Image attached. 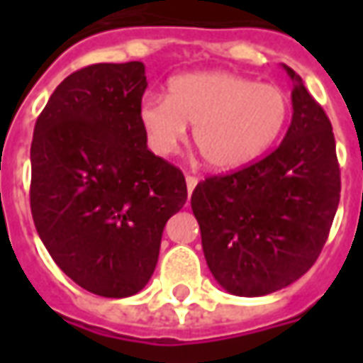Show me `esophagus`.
<instances>
[{
    "label": "esophagus",
    "mask_w": 363,
    "mask_h": 363,
    "mask_svg": "<svg viewBox=\"0 0 363 363\" xmlns=\"http://www.w3.org/2000/svg\"><path fill=\"white\" fill-rule=\"evenodd\" d=\"M196 184H198L196 177H192V174H186V190H189V194L192 192V190L196 189Z\"/></svg>",
    "instance_id": "obj_1"
}]
</instances>
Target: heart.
I'll list each match as a JSON object with an SVG mask.
<instances>
[{"label":"heart","instance_id":"b5f03b06","mask_svg":"<svg viewBox=\"0 0 363 363\" xmlns=\"http://www.w3.org/2000/svg\"><path fill=\"white\" fill-rule=\"evenodd\" d=\"M289 116V99L278 85L229 72H192L167 83L165 96H145L138 118L151 150L173 153L194 124L192 140L206 165L233 171L259 159Z\"/></svg>","mask_w":363,"mask_h":363}]
</instances>
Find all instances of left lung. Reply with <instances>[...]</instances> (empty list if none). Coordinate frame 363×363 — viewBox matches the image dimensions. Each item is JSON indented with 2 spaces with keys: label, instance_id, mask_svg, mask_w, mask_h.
Returning <instances> with one entry per match:
<instances>
[{
  "label": "left lung",
  "instance_id": "obj_1",
  "mask_svg": "<svg viewBox=\"0 0 363 363\" xmlns=\"http://www.w3.org/2000/svg\"><path fill=\"white\" fill-rule=\"evenodd\" d=\"M281 67L294 82L284 142L237 173L198 182L190 198L208 268L233 296H267L301 278L319 257L340 200L330 120L301 77Z\"/></svg>",
  "mask_w": 363,
  "mask_h": 363
}]
</instances>
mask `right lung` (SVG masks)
<instances>
[{
	"label": "right lung",
	"instance_id": "add662e5",
	"mask_svg": "<svg viewBox=\"0 0 363 363\" xmlns=\"http://www.w3.org/2000/svg\"><path fill=\"white\" fill-rule=\"evenodd\" d=\"M142 62L67 75L36 120L30 212L62 272L103 297H130L157 267L169 218L186 202L182 173L147 150L138 106Z\"/></svg>",
	"mask_w": 363,
	"mask_h": 363
}]
</instances>
